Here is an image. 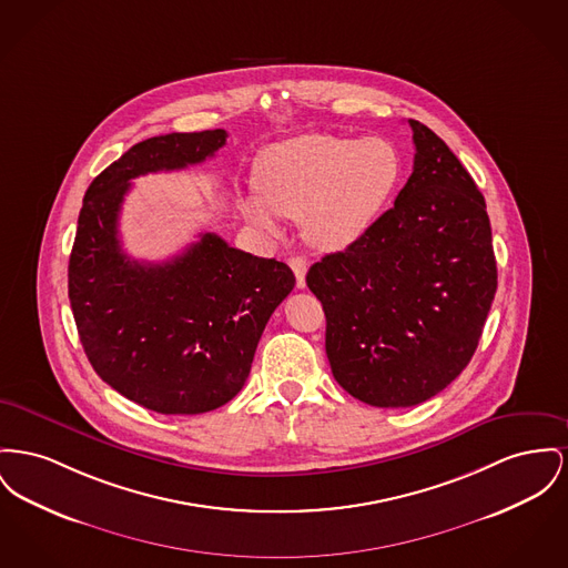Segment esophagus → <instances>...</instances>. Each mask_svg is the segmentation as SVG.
<instances>
[{
	"label": "esophagus",
	"mask_w": 568,
	"mask_h": 568,
	"mask_svg": "<svg viewBox=\"0 0 568 568\" xmlns=\"http://www.w3.org/2000/svg\"><path fill=\"white\" fill-rule=\"evenodd\" d=\"M290 266H292L294 274H296V285L304 290V285H306V267H308L306 260L302 255H292L290 257Z\"/></svg>",
	"instance_id": "34e87169"
}]
</instances>
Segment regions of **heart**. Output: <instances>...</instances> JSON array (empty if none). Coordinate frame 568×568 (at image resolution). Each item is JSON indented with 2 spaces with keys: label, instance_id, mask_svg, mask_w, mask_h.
<instances>
[{
  "label": "heart",
  "instance_id": "heart-1",
  "mask_svg": "<svg viewBox=\"0 0 568 568\" xmlns=\"http://www.w3.org/2000/svg\"><path fill=\"white\" fill-rule=\"evenodd\" d=\"M262 197H244V216L266 234H278L276 214L304 223L306 240L341 251L373 227L400 178L399 150L384 136L308 133L262 152Z\"/></svg>",
  "mask_w": 568,
  "mask_h": 568
}]
</instances>
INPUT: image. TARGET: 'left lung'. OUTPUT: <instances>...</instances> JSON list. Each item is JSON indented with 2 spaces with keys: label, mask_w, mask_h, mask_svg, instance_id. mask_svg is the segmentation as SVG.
Instances as JSON below:
<instances>
[{
  "label": "left lung",
  "mask_w": 568,
  "mask_h": 568,
  "mask_svg": "<svg viewBox=\"0 0 568 568\" xmlns=\"http://www.w3.org/2000/svg\"><path fill=\"white\" fill-rule=\"evenodd\" d=\"M409 126L414 171L395 205L306 274L334 379L375 407L444 390L471 361L498 287L485 197L432 129Z\"/></svg>",
  "instance_id": "8db88e82"
}]
</instances>
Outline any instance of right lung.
I'll return each instance as SVG.
<instances>
[{
    "instance_id": "obj_1",
    "label": "right lung",
    "mask_w": 568,
    "mask_h": 568,
    "mask_svg": "<svg viewBox=\"0 0 568 568\" xmlns=\"http://www.w3.org/2000/svg\"><path fill=\"white\" fill-rule=\"evenodd\" d=\"M223 129L145 139L90 184L68 264V298L102 379L159 414H203L242 390L270 315L296 285L287 264L201 234L163 264L131 260L118 219L131 180L203 163Z\"/></svg>"
}]
</instances>
